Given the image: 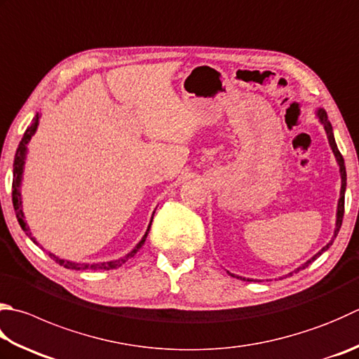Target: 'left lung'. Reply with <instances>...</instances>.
I'll list each match as a JSON object with an SVG mask.
<instances>
[{
  "label": "left lung",
  "instance_id": "obj_1",
  "mask_svg": "<svg viewBox=\"0 0 359 359\" xmlns=\"http://www.w3.org/2000/svg\"><path fill=\"white\" fill-rule=\"evenodd\" d=\"M316 117L319 118V121L322 123V126H323V130H325V133H327V139H328V144H330V148H331V151H333V154H334V158H336V162H337V165H339V175H341V192H339V200H337V209H336V225H334V233H333V238H331V241L327 243L325 247H323L322 250H319V252H317L313 258L311 259H308L306 262H303L300 267H297L294 272H290V273H287V275H292V273H297V272H300V270H303V269H306L311 262L313 261H316L317 258H319V256L323 253V252H327V250L331 247V243H333V241H334V238L337 236V233H339V228H341V225H342V217H344V200H346V186H347V172H346V164H344V158H342V154L339 153V150H337V145H336V140H334V134H333V126H331V123H330V120H328V117H327V112L322 109V107H317L316 109ZM229 273V272H228ZM231 276H236V278H241V280H243V281H253L252 278H245V276H239V275H234V273H229Z\"/></svg>",
  "mask_w": 359,
  "mask_h": 359
}]
</instances>
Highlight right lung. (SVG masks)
Wrapping results in <instances>:
<instances>
[{
  "mask_svg": "<svg viewBox=\"0 0 359 359\" xmlns=\"http://www.w3.org/2000/svg\"><path fill=\"white\" fill-rule=\"evenodd\" d=\"M42 114L37 112L36 116L32 118V123L26 128V131L23 134V139L20 140V145L17 148V153H15V159H13V180H12V201H13V209H15V215H17V220L20 223V226H22L23 231L26 233L28 238H31V241L34 243H40L37 242V239L34 238L31 229L28 226V223H26V217H25V212H23V198H22V181H23V173H25V164H26V156H28V145L32 139L34 134L37 131V126H39V120ZM154 215V212H153ZM153 215H151V220L148 223V228L145 234L142 236V239L136 243V247H134L130 253L125 255L123 258H118V259H114V261H106V262H74L70 259H65V258H60V256H56L48 252V255L51 258L56 261L59 266H62L65 269H73V270H112V269H117L120 266H123V264L133 258L134 255H136L139 250L142 248V245L145 243V239L148 236V231H150L151 228V222H153ZM40 248H43L40 245Z\"/></svg>",
  "mask_w": 359,
  "mask_h": 359,
  "instance_id": "right-lung-1",
  "label": "right lung"
}]
</instances>
